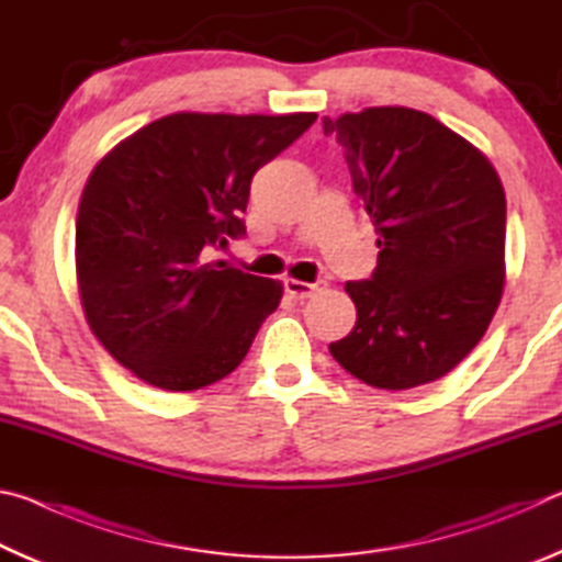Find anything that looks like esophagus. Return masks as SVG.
I'll return each mask as SVG.
<instances>
[{"label": "esophagus", "instance_id": "34e87169", "mask_svg": "<svg viewBox=\"0 0 562 562\" xmlns=\"http://www.w3.org/2000/svg\"><path fill=\"white\" fill-rule=\"evenodd\" d=\"M282 288L294 300H307V297H312V294L325 288V282H322V280H317V282H300V280L288 278V280L282 282Z\"/></svg>", "mask_w": 562, "mask_h": 562}]
</instances>
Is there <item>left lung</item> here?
I'll use <instances>...</instances> for the list:
<instances>
[{
    "label": "left lung",
    "mask_w": 562,
    "mask_h": 562,
    "mask_svg": "<svg viewBox=\"0 0 562 562\" xmlns=\"http://www.w3.org/2000/svg\"><path fill=\"white\" fill-rule=\"evenodd\" d=\"M372 215L379 258L347 282L357 325L329 351L376 389L449 374L488 329L503 292L506 193L488 158L424 111L364 109L322 119Z\"/></svg>",
    "instance_id": "obj_1"
}]
</instances>
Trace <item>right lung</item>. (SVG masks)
I'll return each instance as SVG.
<instances>
[{
  "instance_id": "1",
  "label": "right lung",
  "mask_w": 562,
  "mask_h": 562,
  "mask_svg": "<svg viewBox=\"0 0 562 562\" xmlns=\"http://www.w3.org/2000/svg\"><path fill=\"white\" fill-rule=\"evenodd\" d=\"M315 121L173 113L93 168L76 215V272L93 335L121 367L193 392L245 359L282 288L211 258L245 235L252 176Z\"/></svg>"
}]
</instances>
